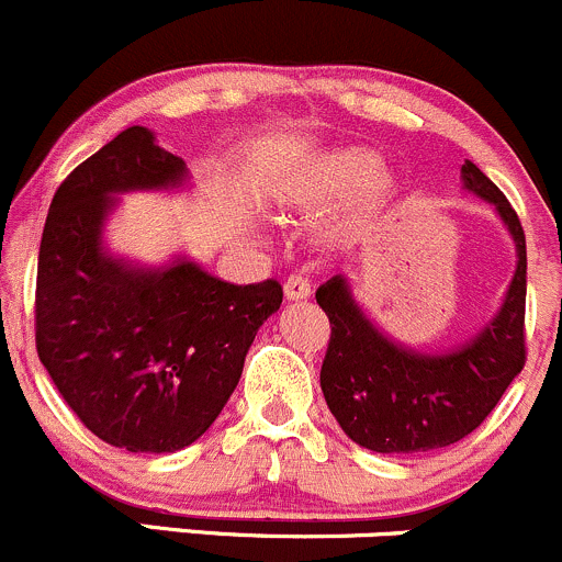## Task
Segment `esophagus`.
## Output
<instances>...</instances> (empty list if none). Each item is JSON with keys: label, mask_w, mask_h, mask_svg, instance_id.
Returning <instances> with one entry per match:
<instances>
[{"label": "esophagus", "mask_w": 562, "mask_h": 562, "mask_svg": "<svg viewBox=\"0 0 562 562\" xmlns=\"http://www.w3.org/2000/svg\"><path fill=\"white\" fill-rule=\"evenodd\" d=\"M311 292H314V289H311V283L303 273H292L286 281H283V294H286V300H292V303H297V300H308Z\"/></svg>", "instance_id": "34e87169"}]
</instances>
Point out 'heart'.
<instances>
[{
  "label": "heart",
  "instance_id": "b5f03b06",
  "mask_svg": "<svg viewBox=\"0 0 562 562\" xmlns=\"http://www.w3.org/2000/svg\"><path fill=\"white\" fill-rule=\"evenodd\" d=\"M373 167V156L366 151H338L303 176L281 183L279 200L294 211H319L357 188L355 200L338 227L340 233H355L375 222L395 196V181Z\"/></svg>",
  "mask_w": 562,
  "mask_h": 562
}]
</instances>
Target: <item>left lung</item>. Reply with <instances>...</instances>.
I'll list each match as a JSON object with an SVG mask.
<instances>
[{
	"instance_id": "left-lung-1",
	"label": "left lung",
	"mask_w": 562,
	"mask_h": 562,
	"mask_svg": "<svg viewBox=\"0 0 562 562\" xmlns=\"http://www.w3.org/2000/svg\"><path fill=\"white\" fill-rule=\"evenodd\" d=\"M468 192L493 202L517 243V273L503 308L471 344L449 355H419L379 333L340 276L316 289L329 319L322 392L346 436L370 452L411 454L471 436L525 368L528 251L517 211L473 161L462 165Z\"/></svg>"
}]
</instances>
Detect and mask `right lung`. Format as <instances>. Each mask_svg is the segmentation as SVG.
Instances as JSON below:
<instances>
[{
  "instance_id": "right-lung-1",
  "label": "right lung",
  "mask_w": 562,
  "mask_h": 562,
  "mask_svg": "<svg viewBox=\"0 0 562 562\" xmlns=\"http://www.w3.org/2000/svg\"><path fill=\"white\" fill-rule=\"evenodd\" d=\"M183 176L181 156L156 146L146 126H130L61 181L40 243V362L75 416L126 452L194 443L283 300L276 279L238 286L192 262L135 270L102 251L113 194L176 187Z\"/></svg>"
}]
</instances>
